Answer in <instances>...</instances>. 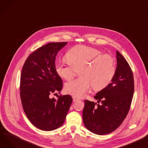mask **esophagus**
<instances>
[{
	"mask_svg": "<svg viewBox=\"0 0 148 148\" xmlns=\"http://www.w3.org/2000/svg\"><path fill=\"white\" fill-rule=\"evenodd\" d=\"M73 102H75V101H77L78 100H79V99L75 96H73Z\"/></svg>",
	"mask_w": 148,
	"mask_h": 148,
	"instance_id": "34e87169",
	"label": "esophagus"
}]
</instances>
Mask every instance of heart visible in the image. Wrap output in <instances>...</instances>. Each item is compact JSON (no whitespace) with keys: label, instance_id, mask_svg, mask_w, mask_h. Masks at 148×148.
<instances>
[{"label":"heart","instance_id":"heart-1","mask_svg":"<svg viewBox=\"0 0 148 148\" xmlns=\"http://www.w3.org/2000/svg\"><path fill=\"white\" fill-rule=\"evenodd\" d=\"M68 61H58L55 69L58 75L70 80L80 70L81 77L66 83L65 91L81 97L92 86L95 90H101L112 80L115 74L114 59L108 54H102L99 49L87 46H77L66 54Z\"/></svg>","mask_w":148,"mask_h":148}]
</instances>
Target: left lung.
<instances>
[{
  "mask_svg": "<svg viewBox=\"0 0 148 148\" xmlns=\"http://www.w3.org/2000/svg\"><path fill=\"white\" fill-rule=\"evenodd\" d=\"M116 53L117 65L112 80L94 96L98 104L84 101V124L96 134L115 130L125 119L132 101L134 86L132 69L123 56L119 52Z\"/></svg>",
  "mask_w": 148,
  "mask_h": 148,
  "instance_id": "left-lung-1",
  "label": "left lung"
}]
</instances>
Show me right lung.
<instances>
[{"mask_svg":"<svg viewBox=\"0 0 148 148\" xmlns=\"http://www.w3.org/2000/svg\"><path fill=\"white\" fill-rule=\"evenodd\" d=\"M67 42L49 43L32 53L23 66L20 78V97L24 112L35 127L52 131L61 127L73 102L69 95L60 93L62 80L55 69L58 52Z\"/></svg>","mask_w":148,"mask_h":148,"instance_id":"obj_1","label":"right lung"}]
</instances>
